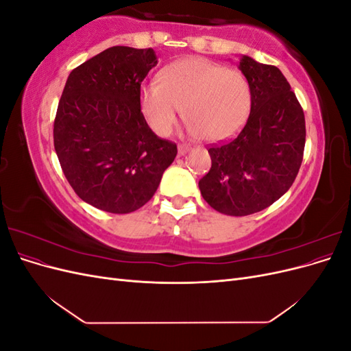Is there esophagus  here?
I'll return each instance as SVG.
<instances>
[{
	"instance_id": "obj_1",
	"label": "esophagus",
	"mask_w": 351,
	"mask_h": 351,
	"mask_svg": "<svg viewBox=\"0 0 351 351\" xmlns=\"http://www.w3.org/2000/svg\"><path fill=\"white\" fill-rule=\"evenodd\" d=\"M190 151L187 145H178V155H186Z\"/></svg>"
}]
</instances>
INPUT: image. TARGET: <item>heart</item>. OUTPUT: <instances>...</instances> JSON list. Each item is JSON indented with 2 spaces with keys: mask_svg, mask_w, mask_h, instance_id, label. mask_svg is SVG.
<instances>
[{
  "mask_svg": "<svg viewBox=\"0 0 351 351\" xmlns=\"http://www.w3.org/2000/svg\"><path fill=\"white\" fill-rule=\"evenodd\" d=\"M141 108L151 129L167 136L183 111L187 132L204 141L221 142L236 136L252 108L250 84L243 73L202 57L169 64L161 82L141 88Z\"/></svg>",
  "mask_w": 351,
  "mask_h": 351,
  "instance_id": "heart-1",
  "label": "heart"
}]
</instances>
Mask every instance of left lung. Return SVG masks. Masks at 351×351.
Listing matches in <instances>:
<instances>
[{
	"mask_svg": "<svg viewBox=\"0 0 351 351\" xmlns=\"http://www.w3.org/2000/svg\"><path fill=\"white\" fill-rule=\"evenodd\" d=\"M239 69L250 84V115L234 139L208 147L212 165L199 180L208 205L232 217L268 208L291 187L306 142L303 108L280 69L247 56Z\"/></svg>",
	"mask_w": 351,
	"mask_h": 351,
	"instance_id": "obj_1",
	"label": "left lung"
}]
</instances>
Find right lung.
Segmentation results:
<instances>
[{
	"instance_id": "1",
	"label": "right lung",
	"mask_w": 351,
	"mask_h": 351,
	"mask_svg": "<svg viewBox=\"0 0 351 351\" xmlns=\"http://www.w3.org/2000/svg\"><path fill=\"white\" fill-rule=\"evenodd\" d=\"M152 48L111 47L74 69L54 121L67 182L86 204L129 214L155 195L177 145L158 137L141 111V84L156 66Z\"/></svg>"
}]
</instances>
